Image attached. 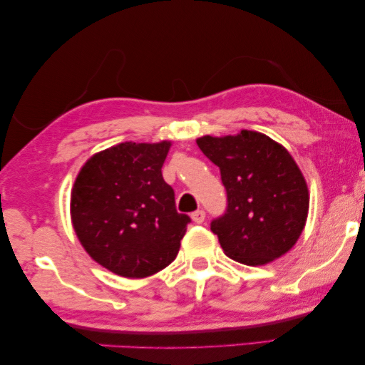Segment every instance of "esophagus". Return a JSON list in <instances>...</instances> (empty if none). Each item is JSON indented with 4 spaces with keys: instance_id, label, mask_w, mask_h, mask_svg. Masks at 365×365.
<instances>
[{
    "instance_id": "obj_1",
    "label": "esophagus",
    "mask_w": 365,
    "mask_h": 365,
    "mask_svg": "<svg viewBox=\"0 0 365 365\" xmlns=\"http://www.w3.org/2000/svg\"><path fill=\"white\" fill-rule=\"evenodd\" d=\"M190 218H192L194 223H197V225H200V223H204L205 220V212L204 210H195L192 215H190Z\"/></svg>"
}]
</instances>
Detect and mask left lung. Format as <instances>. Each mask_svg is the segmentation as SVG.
Segmentation results:
<instances>
[{"label": "left lung", "instance_id": "left-lung-1", "mask_svg": "<svg viewBox=\"0 0 365 365\" xmlns=\"http://www.w3.org/2000/svg\"><path fill=\"white\" fill-rule=\"evenodd\" d=\"M220 168L227 214L212 222L223 253L262 266L294 248L304 232L310 192L304 173L284 145L255 130L195 140Z\"/></svg>", "mask_w": 365, "mask_h": 365}]
</instances>
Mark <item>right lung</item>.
<instances>
[{
    "instance_id": "right-lung-1",
    "label": "right lung",
    "mask_w": 365,
    "mask_h": 365,
    "mask_svg": "<svg viewBox=\"0 0 365 365\" xmlns=\"http://www.w3.org/2000/svg\"><path fill=\"white\" fill-rule=\"evenodd\" d=\"M171 142H124L94 153L70 194L71 225L86 253L127 279L153 276L179 253L190 218L178 214L161 175Z\"/></svg>"
}]
</instances>
